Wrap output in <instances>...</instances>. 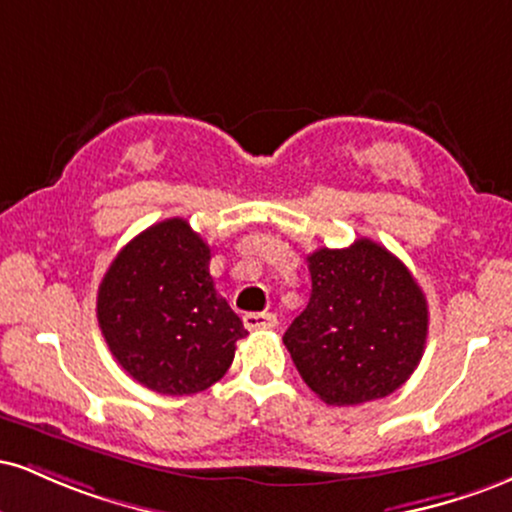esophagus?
<instances>
[{"mask_svg": "<svg viewBox=\"0 0 512 512\" xmlns=\"http://www.w3.org/2000/svg\"><path fill=\"white\" fill-rule=\"evenodd\" d=\"M248 330H274L276 315L274 313H248L243 317Z\"/></svg>", "mask_w": 512, "mask_h": 512, "instance_id": "34e87169", "label": "esophagus"}]
</instances>
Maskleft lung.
Segmentation results:
<instances>
[{
    "instance_id": "1",
    "label": "left lung",
    "mask_w": 512,
    "mask_h": 512,
    "mask_svg": "<svg viewBox=\"0 0 512 512\" xmlns=\"http://www.w3.org/2000/svg\"><path fill=\"white\" fill-rule=\"evenodd\" d=\"M308 269L310 301L284 334L305 385L332 407L392 395L424 356L428 303L421 286L370 238L315 250Z\"/></svg>"
}]
</instances>
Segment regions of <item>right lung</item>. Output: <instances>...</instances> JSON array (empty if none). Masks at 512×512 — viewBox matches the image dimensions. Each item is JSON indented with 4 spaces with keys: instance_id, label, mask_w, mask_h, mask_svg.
Returning a JSON list of instances; mask_svg holds the SVG:
<instances>
[{
    "instance_id": "right-lung-1",
    "label": "right lung",
    "mask_w": 512,
    "mask_h": 512,
    "mask_svg": "<svg viewBox=\"0 0 512 512\" xmlns=\"http://www.w3.org/2000/svg\"><path fill=\"white\" fill-rule=\"evenodd\" d=\"M211 250L185 219L146 228L117 252L96 315L122 368L161 395H197L226 375L248 330L209 274Z\"/></svg>"
}]
</instances>
